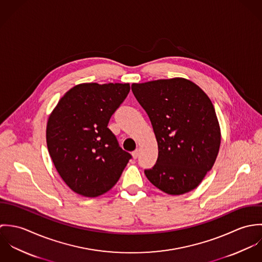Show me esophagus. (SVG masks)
<instances>
[{
    "label": "esophagus",
    "mask_w": 262,
    "mask_h": 262,
    "mask_svg": "<svg viewBox=\"0 0 262 262\" xmlns=\"http://www.w3.org/2000/svg\"><path fill=\"white\" fill-rule=\"evenodd\" d=\"M138 155H139V150L136 149L132 152V156H133L134 159H136L138 157Z\"/></svg>",
    "instance_id": "1"
}]
</instances>
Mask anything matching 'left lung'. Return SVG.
Listing matches in <instances>:
<instances>
[{
    "mask_svg": "<svg viewBox=\"0 0 262 262\" xmlns=\"http://www.w3.org/2000/svg\"><path fill=\"white\" fill-rule=\"evenodd\" d=\"M147 113L158 145V157L144 170L160 190L180 195L198 187L212 169L221 144V130L207 94L184 77L132 83Z\"/></svg>",
    "mask_w": 262,
    "mask_h": 262,
    "instance_id": "left-lung-1",
    "label": "left lung"
}]
</instances>
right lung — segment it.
<instances>
[{
	"mask_svg": "<svg viewBox=\"0 0 262 262\" xmlns=\"http://www.w3.org/2000/svg\"><path fill=\"white\" fill-rule=\"evenodd\" d=\"M129 92V83H79L48 117L50 157L67 186L80 195L95 198L110 190L131 158L108 128Z\"/></svg>",
	"mask_w": 262,
	"mask_h": 262,
	"instance_id": "right-lung-1",
	"label": "right lung"
}]
</instances>
